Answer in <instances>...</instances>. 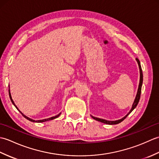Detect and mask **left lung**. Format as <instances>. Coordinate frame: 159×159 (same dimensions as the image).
<instances>
[{
    "label": "left lung",
    "mask_w": 159,
    "mask_h": 159,
    "mask_svg": "<svg viewBox=\"0 0 159 159\" xmlns=\"http://www.w3.org/2000/svg\"><path fill=\"white\" fill-rule=\"evenodd\" d=\"M137 61L138 63V65H139V72H140V80H139V87H138V90H137V95H136V98L135 99H134V101L133 102V106H132L131 109L130 110L129 112L126 115V116H124L123 118H121L120 120H116V121H108L106 120H103V119H100V118H98V117H95L92 116H91L92 117L93 119L96 120L98 121H100V122L104 123V124H110V125H113V124H117L120 122H121L124 119H126V117L129 115L132 111L134 110V108H135L138 103H139V101L140 99V96H141V86H142V83H143V72H142V70H141V64H140V61L137 58H136Z\"/></svg>",
    "instance_id": "1"
}]
</instances>
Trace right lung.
Segmentation results:
<instances>
[{
	"label": "right lung",
	"mask_w": 159,
	"mask_h": 159,
	"mask_svg": "<svg viewBox=\"0 0 159 159\" xmlns=\"http://www.w3.org/2000/svg\"><path fill=\"white\" fill-rule=\"evenodd\" d=\"M9 98H10V99H11V102L13 103V105L15 106V107L17 109H18L19 111H20V113H21L22 115V116L23 117H25L26 119H27L28 120H29V121H33V122H44V121H49V120H54V119H55V118H57V117H58L60 115H61V113H59V114H58L57 115V116H54V117H50V118H47V119H44V120H32V119H31V118H29V117H26V116H25V115H24L21 111H20L19 109H18V108L17 107V106L15 104V103H14V102H13V100H12V98H11V93H10V90H9Z\"/></svg>",
	"instance_id": "right-lung-1"
}]
</instances>
